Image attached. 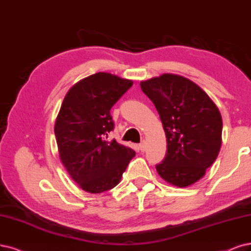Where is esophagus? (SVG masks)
Returning <instances> with one entry per match:
<instances>
[{
  "mask_svg": "<svg viewBox=\"0 0 251 251\" xmlns=\"http://www.w3.org/2000/svg\"><path fill=\"white\" fill-rule=\"evenodd\" d=\"M138 148H140V150H141L142 152H145V151L147 150V144H146V142L143 141V142L140 144V146H138Z\"/></svg>",
  "mask_w": 251,
  "mask_h": 251,
  "instance_id": "esophagus-1",
  "label": "esophagus"
}]
</instances>
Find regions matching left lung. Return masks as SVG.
Listing matches in <instances>:
<instances>
[{
  "label": "left lung",
  "mask_w": 251,
  "mask_h": 251,
  "mask_svg": "<svg viewBox=\"0 0 251 251\" xmlns=\"http://www.w3.org/2000/svg\"><path fill=\"white\" fill-rule=\"evenodd\" d=\"M141 88L158 111L168 144L157 172L174 186H190L205 176L220 151L218 107L197 83L177 74L143 80Z\"/></svg>",
  "instance_id": "1"
}]
</instances>
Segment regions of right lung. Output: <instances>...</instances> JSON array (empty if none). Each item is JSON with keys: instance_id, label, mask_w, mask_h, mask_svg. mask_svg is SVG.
<instances>
[{"instance_id": "obj_1", "label": "right lung", "mask_w": 251, "mask_h": 251, "mask_svg": "<svg viewBox=\"0 0 251 251\" xmlns=\"http://www.w3.org/2000/svg\"><path fill=\"white\" fill-rule=\"evenodd\" d=\"M131 79L98 72L73 85L54 123L60 160L72 180L90 193L114 188L135 152L107 141L114 129L110 108L132 86Z\"/></svg>"}]
</instances>
